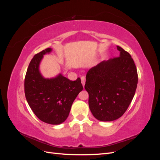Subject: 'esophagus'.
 Instances as JSON below:
<instances>
[{
    "instance_id": "obj_1",
    "label": "esophagus",
    "mask_w": 160,
    "mask_h": 160,
    "mask_svg": "<svg viewBox=\"0 0 160 160\" xmlns=\"http://www.w3.org/2000/svg\"><path fill=\"white\" fill-rule=\"evenodd\" d=\"M81 83H82V85H83V88H84L85 83V76H82L81 77Z\"/></svg>"
}]
</instances>
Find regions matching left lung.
<instances>
[{"mask_svg": "<svg viewBox=\"0 0 160 160\" xmlns=\"http://www.w3.org/2000/svg\"><path fill=\"white\" fill-rule=\"evenodd\" d=\"M120 55L91 68L85 89L94 117L101 122L119 118L133 98L138 81L134 61L129 52L117 46Z\"/></svg>", "mask_w": 160, "mask_h": 160, "instance_id": "1", "label": "left lung"}]
</instances>
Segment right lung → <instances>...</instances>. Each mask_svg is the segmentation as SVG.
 Here are the masks:
<instances>
[{
	"mask_svg": "<svg viewBox=\"0 0 160 160\" xmlns=\"http://www.w3.org/2000/svg\"><path fill=\"white\" fill-rule=\"evenodd\" d=\"M47 49L37 53L31 61L25 79L27 102L42 122L59 125L69 116L71 105L83 88L79 77L71 81L61 74L51 79L44 78L39 71L43 55L51 52Z\"/></svg>",
	"mask_w": 160,
	"mask_h": 160,
	"instance_id": "obj_1",
	"label": "right lung"
}]
</instances>
